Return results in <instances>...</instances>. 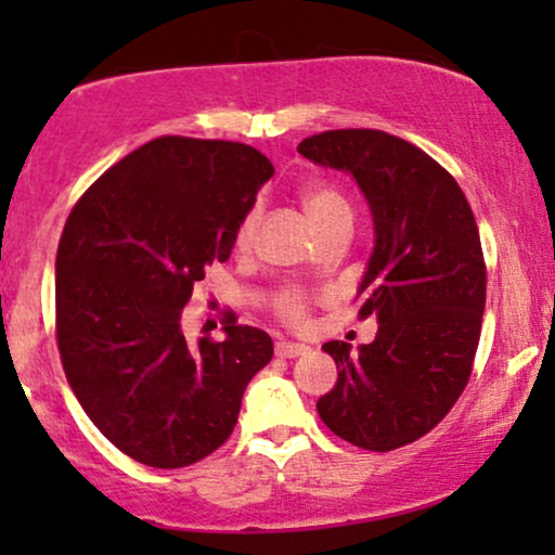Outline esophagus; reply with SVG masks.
Wrapping results in <instances>:
<instances>
[{
	"instance_id": "1",
	"label": "esophagus",
	"mask_w": 555,
	"mask_h": 555,
	"mask_svg": "<svg viewBox=\"0 0 555 555\" xmlns=\"http://www.w3.org/2000/svg\"><path fill=\"white\" fill-rule=\"evenodd\" d=\"M276 354L279 358H299V354H308V347L305 344L295 341H276Z\"/></svg>"
}]
</instances>
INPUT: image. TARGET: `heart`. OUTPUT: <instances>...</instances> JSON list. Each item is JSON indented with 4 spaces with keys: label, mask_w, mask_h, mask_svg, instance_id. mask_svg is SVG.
<instances>
[{
    "label": "heart",
    "mask_w": 555,
    "mask_h": 555,
    "mask_svg": "<svg viewBox=\"0 0 555 555\" xmlns=\"http://www.w3.org/2000/svg\"><path fill=\"white\" fill-rule=\"evenodd\" d=\"M302 206L308 211L310 221L318 227V232L328 229L331 224L341 219H352V206L339 190L328 188V184H310L302 193ZM253 232H256V214H247L237 229V247L250 245ZM273 313L286 326H302L308 321V297L299 289H282L273 299Z\"/></svg>",
    "instance_id": "1"
}]
</instances>
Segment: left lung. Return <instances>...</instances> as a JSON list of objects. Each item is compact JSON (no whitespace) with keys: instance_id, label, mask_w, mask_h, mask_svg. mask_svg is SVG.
<instances>
[{"instance_id":"1","label":"left lung","mask_w":555,"mask_h":555,"mask_svg":"<svg viewBox=\"0 0 555 555\" xmlns=\"http://www.w3.org/2000/svg\"><path fill=\"white\" fill-rule=\"evenodd\" d=\"M297 151L349 171L375 227L358 297L378 334L358 349L323 344L339 378L318 415L352 446L393 451L436 428L473 375L486 310L473 208L436 158L384 130H326Z\"/></svg>"}]
</instances>
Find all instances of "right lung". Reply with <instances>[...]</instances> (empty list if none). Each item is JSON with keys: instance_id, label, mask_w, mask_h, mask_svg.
Segmentation results:
<instances>
[{"instance_id": "1", "label": "right lung", "mask_w": 555, "mask_h": 555, "mask_svg": "<svg viewBox=\"0 0 555 555\" xmlns=\"http://www.w3.org/2000/svg\"><path fill=\"white\" fill-rule=\"evenodd\" d=\"M271 162L232 140L162 135L95 180L56 250V347L93 425L140 464L177 469L219 449L273 358L266 331L224 321L190 347L180 318L224 263Z\"/></svg>"}]
</instances>
